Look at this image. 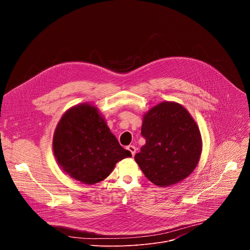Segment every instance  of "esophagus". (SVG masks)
Returning a JSON list of instances; mask_svg holds the SVG:
<instances>
[{
  "label": "esophagus",
  "instance_id": "1",
  "mask_svg": "<svg viewBox=\"0 0 250 250\" xmlns=\"http://www.w3.org/2000/svg\"><path fill=\"white\" fill-rule=\"evenodd\" d=\"M126 149H127L128 151H130V153H131L132 156H134V154H135V152H136L135 146H128L126 147Z\"/></svg>",
  "mask_w": 250,
  "mask_h": 250
}]
</instances>
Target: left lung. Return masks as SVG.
Wrapping results in <instances>:
<instances>
[{
  "instance_id": "1",
  "label": "left lung",
  "mask_w": 250,
  "mask_h": 250,
  "mask_svg": "<svg viewBox=\"0 0 250 250\" xmlns=\"http://www.w3.org/2000/svg\"><path fill=\"white\" fill-rule=\"evenodd\" d=\"M146 145L134 159L147 179L159 187L176 184L196 168L202 139L197 124L177 103L164 102L144 117Z\"/></svg>"
}]
</instances>
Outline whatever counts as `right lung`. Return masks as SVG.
Listing matches in <instances>:
<instances>
[{
    "mask_svg": "<svg viewBox=\"0 0 250 250\" xmlns=\"http://www.w3.org/2000/svg\"><path fill=\"white\" fill-rule=\"evenodd\" d=\"M53 151L70 177L89 185L104 180L118 161L131 156L95 106L86 104L70 109L61 118L53 136Z\"/></svg>",
    "mask_w": 250,
    "mask_h": 250,
    "instance_id": "add662e5",
    "label": "right lung"
}]
</instances>
